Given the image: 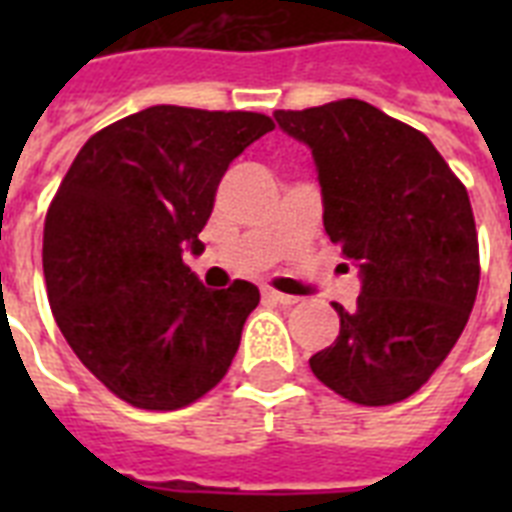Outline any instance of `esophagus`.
I'll return each instance as SVG.
<instances>
[{
	"label": "esophagus",
	"instance_id": "esophagus-1",
	"mask_svg": "<svg viewBox=\"0 0 512 512\" xmlns=\"http://www.w3.org/2000/svg\"><path fill=\"white\" fill-rule=\"evenodd\" d=\"M265 297H268V300H273L276 305H295L297 303V297L284 295V292H276V289H265Z\"/></svg>",
	"mask_w": 512,
	"mask_h": 512
}]
</instances>
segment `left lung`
I'll return each instance as SVG.
<instances>
[{"mask_svg":"<svg viewBox=\"0 0 512 512\" xmlns=\"http://www.w3.org/2000/svg\"><path fill=\"white\" fill-rule=\"evenodd\" d=\"M311 148L324 231L358 268L361 295L340 335L311 356L327 388L388 406L420 390L468 324L478 292V236L465 185L422 132L364 100L276 111Z\"/></svg>","mask_w":512,"mask_h":512,"instance_id":"left-lung-1","label":"left lung"}]
</instances>
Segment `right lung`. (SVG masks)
Instances as JSON below:
<instances>
[{
    "label": "right lung",
    "mask_w": 512,
    "mask_h": 512,
    "mask_svg": "<svg viewBox=\"0 0 512 512\" xmlns=\"http://www.w3.org/2000/svg\"><path fill=\"white\" fill-rule=\"evenodd\" d=\"M263 114L151 106L92 135L44 220L52 316L79 361L138 409H180L223 380L260 289H207L183 263Z\"/></svg>",
    "instance_id": "obj_1"
}]
</instances>
